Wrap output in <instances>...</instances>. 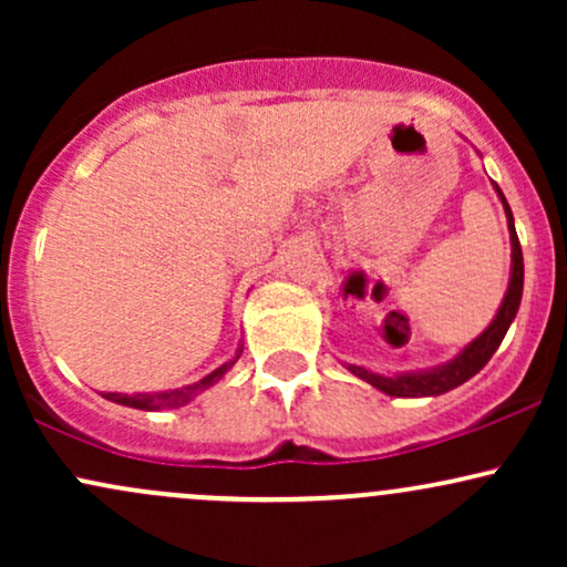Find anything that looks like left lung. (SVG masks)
Returning <instances> with one entry per match:
<instances>
[{
	"label": "left lung",
	"instance_id": "left-lung-1",
	"mask_svg": "<svg viewBox=\"0 0 567 567\" xmlns=\"http://www.w3.org/2000/svg\"><path fill=\"white\" fill-rule=\"evenodd\" d=\"M493 188H496L501 205H504L506 226H509L512 266H509V285H506L504 301H501L491 324H487L474 341L466 343L458 354L451 357L447 362H440V365H432L424 370H402V373H375V370L370 368L343 362V368H347L349 373H354L357 379H362L365 383H370V386L379 389V392L389 396H437V394L451 392L455 386H461V383H466L472 375H477L480 370L487 365V360L496 354L501 341H504L506 330H509L514 317H517L519 301H523L525 266H523V247H519L517 231H514V216H512L509 202H506L498 184H493Z\"/></svg>",
	"mask_w": 567,
	"mask_h": 567
}]
</instances>
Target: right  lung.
Wrapping results in <instances>:
<instances>
[{"label": "right lung", "mask_w": 567, "mask_h": 567, "mask_svg": "<svg viewBox=\"0 0 567 567\" xmlns=\"http://www.w3.org/2000/svg\"><path fill=\"white\" fill-rule=\"evenodd\" d=\"M243 354V343H239L237 351H234L231 360H226L224 365H218L216 370H210L207 375H202L199 381L186 383V386L178 389H165V392H135V394H120V392H103L106 400L116 402V405H125V408H135V410H167V408H184L194 396H199L202 392H207L210 386L224 379L226 373L234 368V362L239 360Z\"/></svg>", "instance_id": "obj_1"}]
</instances>
